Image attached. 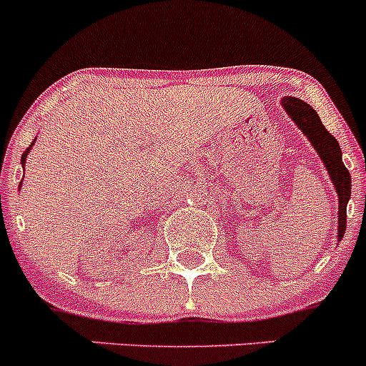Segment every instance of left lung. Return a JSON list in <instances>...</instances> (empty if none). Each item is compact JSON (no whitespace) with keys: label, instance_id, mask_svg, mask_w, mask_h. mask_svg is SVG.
Listing matches in <instances>:
<instances>
[{"label":"left lung","instance_id":"1","mask_svg":"<svg viewBox=\"0 0 366 366\" xmlns=\"http://www.w3.org/2000/svg\"><path fill=\"white\" fill-rule=\"evenodd\" d=\"M283 108L290 114L302 134L312 142L313 149L320 156V159L326 164L327 173L333 180L338 193V239L343 237L347 227V202L350 198V173L342 162V150L337 139L333 138L330 131L322 125L319 114L312 106L302 102L301 99L285 97L283 99Z\"/></svg>","mask_w":366,"mask_h":366}]
</instances>
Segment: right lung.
<instances>
[{"mask_svg": "<svg viewBox=\"0 0 366 366\" xmlns=\"http://www.w3.org/2000/svg\"><path fill=\"white\" fill-rule=\"evenodd\" d=\"M31 145H33V143H31ZM31 145H29V149H26V152L23 154V157H21V164H23V166H24V162H26V154H28L29 150H31Z\"/></svg>", "mask_w": 366, "mask_h": 366, "instance_id": "1", "label": "right lung"}]
</instances>
